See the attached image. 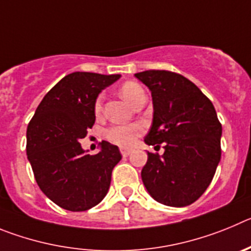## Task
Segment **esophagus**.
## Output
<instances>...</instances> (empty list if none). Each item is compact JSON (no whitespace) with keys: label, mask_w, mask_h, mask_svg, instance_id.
Instances as JSON below:
<instances>
[{"label":"esophagus","mask_w":251,"mask_h":251,"mask_svg":"<svg viewBox=\"0 0 251 251\" xmlns=\"http://www.w3.org/2000/svg\"><path fill=\"white\" fill-rule=\"evenodd\" d=\"M120 152H121V155H123L124 157H126V156H128V155H130L131 150H127V149H121Z\"/></svg>","instance_id":"1"}]
</instances>
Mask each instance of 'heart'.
Listing matches in <instances>:
<instances>
[{"instance_id":"heart-1","label":"heart","mask_w":251,"mask_h":251,"mask_svg":"<svg viewBox=\"0 0 251 251\" xmlns=\"http://www.w3.org/2000/svg\"><path fill=\"white\" fill-rule=\"evenodd\" d=\"M120 94L130 105L134 106L137 100L141 98H145V91L135 81H126L121 85ZM103 96L100 95L95 100L94 110L96 114H100L102 110ZM144 132V127L141 125H112L105 131V137L110 142L115 144L121 148H130L136 142V140Z\"/></svg>"}]
</instances>
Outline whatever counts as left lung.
I'll return each instance as SVG.
<instances>
[{
	"instance_id": "left-lung-1",
	"label": "left lung",
	"mask_w": 251,
	"mask_h": 251,
	"mask_svg": "<svg viewBox=\"0 0 251 251\" xmlns=\"http://www.w3.org/2000/svg\"><path fill=\"white\" fill-rule=\"evenodd\" d=\"M151 90L153 120L142 182L156 201L181 207L198 200L215 175L221 157V124L213 102L195 83L168 70L135 74Z\"/></svg>"
}]
</instances>
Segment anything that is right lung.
Wrapping results in <instances>:
<instances>
[{
  "label": "right lung",
  "mask_w": 251,
  "mask_h": 251,
  "mask_svg": "<svg viewBox=\"0 0 251 251\" xmlns=\"http://www.w3.org/2000/svg\"><path fill=\"white\" fill-rule=\"evenodd\" d=\"M120 75L72 72L50 90L27 126V159L42 193L70 211H85L105 198L121 160L119 148L101 142L85 153L81 139L94 126L95 100Z\"/></svg>",
  "instance_id": "obj_1"
}]
</instances>
